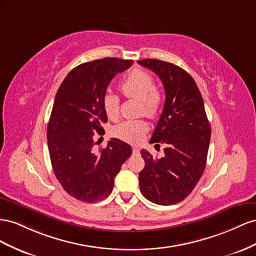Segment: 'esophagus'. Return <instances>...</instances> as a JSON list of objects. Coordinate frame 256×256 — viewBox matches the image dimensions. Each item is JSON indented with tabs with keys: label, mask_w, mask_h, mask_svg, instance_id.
<instances>
[{
	"label": "esophagus",
	"mask_w": 256,
	"mask_h": 256,
	"mask_svg": "<svg viewBox=\"0 0 256 256\" xmlns=\"http://www.w3.org/2000/svg\"><path fill=\"white\" fill-rule=\"evenodd\" d=\"M133 153H134V154H137V153H140V150H138V148L134 147L133 148Z\"/></svg>",
	"instance_id": "34e87169"
}]
</instances>
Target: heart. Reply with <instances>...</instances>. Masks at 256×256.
I'll return each instance as SVG.
<instances>
[{"mask_svg": "<svg viewBox=\"0 0 256 256\" xmlns=\"http://www.w3.org/2000/svg\"><path fill=\"white\" fill-rule=\"evenodd\" d=\"M120 89L130 98L140 100V114L148 118H156L163 105V93L156 86V80L147 72L133 70L123 78ZM103 108L110 120H116L120 114V98L114 93L108 92L103 98ZM148 130V124L144 120H128L120 123L114 128V134L121 140L137 144L142 140Z\"/></svg>", "mask_w": 256, "mask_h": 256, "instance_id": "b5f03b06", "label": "heart"}]
</instances>
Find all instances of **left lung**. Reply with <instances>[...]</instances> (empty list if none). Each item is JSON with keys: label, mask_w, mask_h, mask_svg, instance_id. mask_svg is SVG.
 <instances>
[{"label": "left lung", "mask_w": 256, "mask_h": 256, "mask_svg": "<svg viewBox=\"0 0 256 256\" xmlns=\"http://www.w3.org/2000/svg\"><path fill=\"white\" fill-rule=\"evenodd\" d=\"M138 64L154 72L165 90L163 112L150 140L164 144V156L158 158L140 151L144 160L140 192L158 205H174L193 191L205 170L210 123L198 86L188 72L156 59Z\"/></svg>", "instance_id": "8db88e82"}]
</instances>
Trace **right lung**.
Here are the masks:
<instances>
[{"mask_svg": "<svg viewBox=\"0 0 256 256\" xmlns=\"http://www.w3.org/2000/svg\"><path fill=\"white\" fill-rule=\"evenodd\" d=\"M132 60L104 58L72 70L56 92L47 126L51 165L58 181L70 196L84 202L104 200L114 178L132 154V147L112 138L94 150V132L107 122L103 98L112 79L128 70Z\"/></svg>", "mask_w": 256, "mask_h": 256, "instance_id": "add662e5", "label": "right lung"}]
</instances>
